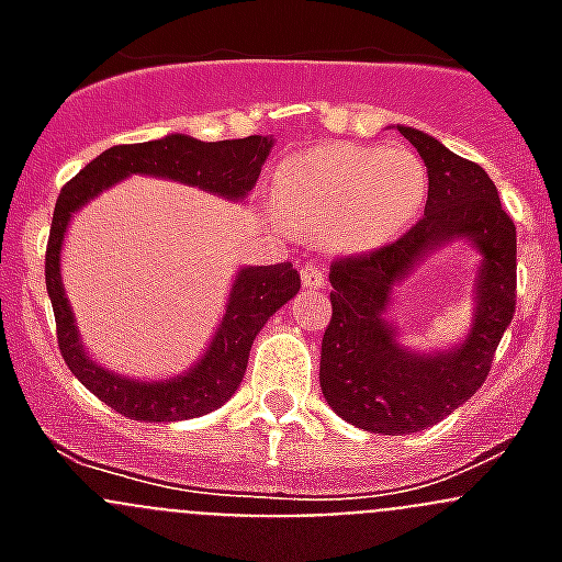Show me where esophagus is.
<instances>
[{
	"label": "esophagus",
	"instance_id": "esophagus-1",
	"mask_svg": "<svg viewBox=\"0 0 562 562\" xmlns=\"http://www.w3.org/2000/svg\"><path fill=\"white\" fill-rule=\"evenodd\" d=\"M301 278H304V286H310V290H324L326 286V276L317 265H306L301 270Z\"/></svg>",
	"mask_w": 562,
	"mask_h": 562
}]
</instances>
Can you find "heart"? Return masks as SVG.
Here are the masks:
<instances>
[{
    "instance_id": "heart-1",
    "label": "heart",
    "mask_w": 562,
    "mask_h": 562,
    "mask_svg": "<svg viewBox=\"0 0 562 562\" xmlns=\"http://www.w3.org/2000/svg\"><path fill=\"white\" fill-rule=\"evenodd\" d=\"M425 191V166L411 148L357 143L292 157L272 182L278 213L295 227H321L326 245L342 252L371 250L405 231Z\"/></svg>"
}]
</instances>
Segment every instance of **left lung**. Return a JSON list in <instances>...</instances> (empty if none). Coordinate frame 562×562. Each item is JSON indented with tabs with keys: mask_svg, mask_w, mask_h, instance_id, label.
Returning a JSON list of instances; mask_svg holds the SVG:
<instances>
[{
	"mask_svg": "<svg viewBox=\"0 0 562 562\" xmlns=\"http://www.w3.org/2000/svg\"><path fill=\"white\" fill-rule=\"evenodd\" d=\"M428 166L425 216L394 241L331 261V321L321 342V389L346 422L371 434H416L464 405L493 369L515 315L518 241L484 168L419 128L400 126ZM450 237L476 241L480 306L471 337L453 352L408 356L381 317L390 286L414 260Z\"/></svg>",
	"mask_w": 562,
	"mask_h": 562,
	"instance_id": "left-lung-1",
	"label": "left lung"
}]
</instances>
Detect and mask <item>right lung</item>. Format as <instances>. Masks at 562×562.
Listing matches in <instances>:
<instances>
[{"mask_svg":"<svg viewBox=\"0 0 562 562\" xmlns=\"http://www.w3.org/2000/svg\"><path fill=\"white\" fill-rule=\"evenodd\" d=\"M270 146V137H258V134L245 140L220 143L193 140L186 134H168L162 140L151 143H123V146H112L98 154L95 160L87 162L58 193L47 256H44L47 295L56 312L58 349L67 369L81 380V385H87L117 414L140 422H177L211 414L225 405L245 376L252 340L267 324V317L297 295L301 276L290 261L241 270L236 276L225 317L207 355L188 374L173 376V380L134 382L95 366L78 342L76 321H72V312L64 297L61 276H58L61 272L58 258H61L69 216L83 202L128 173H151V177H166V180L220 193L227 200H245L247 191L256 186Z\"/></svg>","mask_w":562,"mask_h":562,"instance_id":"right-lung-1","label":"right lung"}]
</instances>
